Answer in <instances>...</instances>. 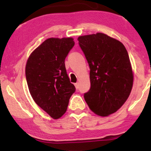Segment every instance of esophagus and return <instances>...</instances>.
Masks as SVG:
<instances>
[{
  "label": "esophagus",
  "instance_id": "1",
  "mask_svg": "<svg viewBox=\"0 0 151 151\" xmlns=\"http://www.w3.org/2000/svg\"><path fill=\"white\" fill-rule=\"evenodd\" d=\"M74 86H75L76 89H79V83H75V84H74Z\"/></svg>",
  "mask_w": 151,
  "mask_h": 151
}]
</instances>
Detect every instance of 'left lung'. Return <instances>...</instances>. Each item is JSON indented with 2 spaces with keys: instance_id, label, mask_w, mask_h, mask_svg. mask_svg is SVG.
Here are the masks:
<instances>
[{
  "instance_id": "left-lung-1",
  "label": "left lung",
  "mask_w": 151,
  "mask_h": 151,
  "mask_svg": "<svg viewBox=\"0 0 151 151\" xmlns=\"http://www.w3.org/2000/svg\"><path fill=\"white\" fill-rule=\"evenodd\" d=\"M90 68L91 87L84 94L94 114L115 113L129 98L133 75L129 54L120 41L98 32L78 37Z\"/></svg>"
}]
</instances>
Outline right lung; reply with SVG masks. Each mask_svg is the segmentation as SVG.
I'll list each match as a JSON object with an SVG mask.
<instances>
[{
  "label": "right lung",
  "instance_id": "1",
  "mask_svg": "<svg viewBox=\"0 0 151 151\" xmlns=\"http://www.w3.org/2000/svg\"><path fill=\"white\" fill-rule=\"evenodd\" d=\"M74 45L72 37L47 39L31 53L26 64V80L31 96L55 119L65 113L76 89L65 64Z\"/></svg>",
  "mask_w": 151,
  "mask_h": 151
}]
</instances>
